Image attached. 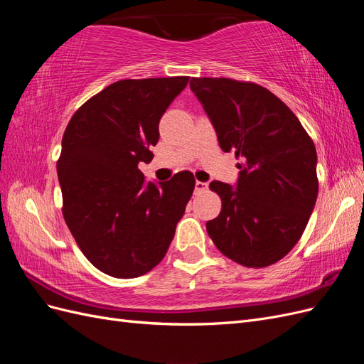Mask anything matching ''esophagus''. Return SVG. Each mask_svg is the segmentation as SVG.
I'll return each instance as SVG.
<instances>
[{"label": "esophagus", "mask_w": 364, "mask_h": 364, "mask_svg": "<svg viewBox=\"0 0 364 364\" xmlns=\"http://www.w3.org/2000/svg\"><path fill=\"white\" fill-rule=\"evenodd\" d=\"M208 188V183L206 182H200V181H196V191L197 193H202V191H206Z\"/></svg>", "instance_id": "obj_1"}]
</instances>
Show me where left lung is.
<instances>
[{
  "mask_svg": "<svg viewBox=\"0 0 364 364\" xmlns=\"http://www.w3.org/2000/svg\"><path fill=\"white\" fill-rule=\"evenodd\" d=\"M196 94L223 151L240 158L235 188L213 181L222 211L206 223L217 249L245 267H267L302 237L318 193L314 142L266 87L193 77Z\"/></svg>",
  "mask_w": 364,
  "mask_h": 364,
  "instance_id": "8db88e82",
  "label": "left lung"
}]
</instances>
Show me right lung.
Segmentation results:
<instances>
[{"label":"right lung","instance_id":"add662e5","mask_svg":"<svg viewBox=\"0 0 364 364\" xmlns=\"http://www.w3.org/2000/svg\"><path fill=\"white\" fill-rule=\"evenodd\" d=\"M188 77L127 79L77 109L65 129L58 176L63 218L94 267L129 279L162 261L191 199L193 173L146 182L159 119Z\"/></svg>","mask_w":364,"mask_h":364}]
</instances>
